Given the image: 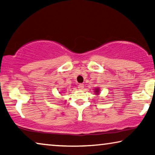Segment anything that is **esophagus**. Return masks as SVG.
I'll use <instances>...</instances> for the list:
<instances>
[{
  "label": "esophagus",
  "mask_w": 155,
  "mask_h": 155,
  "mask_svg": "<svg viewBox=\"0 0 155 155\" xmlns=\"http://www.w3.org/2000/svg\"><path fill=\"white\" fill-rule=\"evenodd\" d=\"M84 85L83 84H80L78 85V88L79 90H83L84 89Z\"/></svg>",
  "instance_id": "esophagus-1"
}]
</instances>
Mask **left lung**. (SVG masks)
Segmentation results:
<instances>
[{"label": "left lung", "mask_w": 155, "mask_h": 155, "mask_svg": "<svg viewBox=\"0 0 155 155\" xmlns=\"http://www.w3.org/2000/svg\"><path fill=\"white\" fill-rule=\"evenodd\" d=\"M94 93L96 94H98L100 93V88H98V87H96V88H94Z\"/></svg>", "instance_id": "obj_1"}]
</instances>
